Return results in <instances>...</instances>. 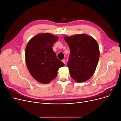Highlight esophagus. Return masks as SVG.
I'll list each match as a JSON object with an SVG mask.
<instances>
[{
    "mask_svg": "<svg viewBox=\"0 0 121 121\" xmlns=\"http://www.w3.org/2000/svg\"><path fill=\"white\" fill-rule=\"evenodd\" d=\"M62 62L64 63V64H66V59H63L62 60Z\"/></svg>",
    "mask_w": 121,
    "mask_h": 121,
    "instance_id": "obj_1",
    "label": "esophagus"
}]
</instances>
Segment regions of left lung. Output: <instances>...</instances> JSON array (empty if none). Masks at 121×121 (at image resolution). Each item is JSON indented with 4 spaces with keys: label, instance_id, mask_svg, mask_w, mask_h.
Returning a JSON list of instances; mask_svg holds the SVG:
<instances>
[{
    "label": "left lung",
    "instance_id": "8db88e82",
    "mask_svg": "<svg viewBox=\"0 0 121 121\" xmlns=\"http://www.w3.org/2000/svg\"><path fill=\"white\" fill-rule=\"evenodd\" d=\"M70 49L67 64L71 77L76 82H85L95 73L99 58L98 43L94 38L85 34L64 36Z\"/></svg>",
    "mask_w": 121,
    "mask_h": 121
}]
</instances>
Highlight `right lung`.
Masks as SVG:
<instances>
[{
    "mask_svg": "<svg viewBox=\"0 0 121 121\" xmlns=\"http://www.w3.org/2000/svg\"><path fill=\"white\" fill-rule=\"evenodd\" d=\"M58 37L49 33L38 34L30 40L25 48V63L31 75L36 81L48 84L57 75L64 64L57 59L52 49Z\"/></svg>",
    "mask_w": 121,
    "mask_h": 121,
    "instance_id": "obj_1",
    "label": "right lung"
}]
</instances>
